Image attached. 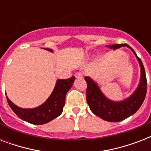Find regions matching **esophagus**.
Wrapping results in <instances>:
<instances>
[{
    "label": "esophagus",
    "instance_id": "1",
    "mask_svg": "<svg viewBox=\"0 0 151 151\" xmlns=\"http://www.w3.org/2000/svg\"><path fill=\"white\" fill-rule=\"evenodd\" d=\"M75 77H76V78H81L83 77L82 73H81V72H78V73H76Z\"/></svg>",
    "mask_w": 151,
    "mask_h": 151
}]
</instances>
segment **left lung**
Returning a JSON list of instances; mask_svg holds the SVG:
<instances>
[{
    "label": "left lung",
    "instance_id": "left-lung-1",
    "mask_svg": "<svg viewBox=\"0 0 151 151\" xmlns=\"http://www.w3.org/2000/svg\"><path fill=\"white\" fill-rule=\"evenodd\" d=\"M122 46H127L132 50L136 55L141 67V80L139 85L136 91L129 99L122 102H112L106 99L100 92L99 87L88 77H85V80L87 82L86 99L92 112L102 119L110 122H121L137 111L143 104L147 94V78L145 69L141 59L132 48L126 44H119L110 45V48L117 49Z\"/></svg>",
    "mask_w": 151,
    "mask_h": 151
}]
</instances>
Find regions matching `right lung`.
<instances>
[{"mask_svg":"<svg viewBox=\"0 0 151 151\" xmlns=\"http://www.w3.org/2000/svg\"><path fill=\"white\" fill-rule=\"evenodd\" d=\"M45 49L52 52V49L49 48ZM74 80L75 77L73 76L68 79H60L57 81L55 87L48 100L41 106L34 109H22L18 107L8 99V97L6 96V98L9 106L21 119L34 124H46L62 114L65 105L66 95L72 87Z\"/></svg>","mask_w":151,"mask_h":151,"instance_id":"right-lung-1","label":"right lung"}]
</instances>
